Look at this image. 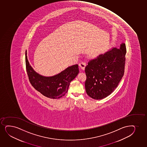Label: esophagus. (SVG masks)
<instances>
[{
    "label": "esophagus",
    "instance_id": "1",
    "mask_svg": "<svg viewBox=\"0 0 147 147\" xmlns=\"http://www.w3.org/2000/svg\"><path fill=\"white\" fill-rule=\"evenodd\" d=\"M79 66H80L81 69L84 70L85 69V66H86V63L84 62H81L80 63V64H79Z\"/></svg>",
    "mask_w": 147,
    "mask_h": 147
}]
</instances>
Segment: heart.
<instances>
[{"label": "heart", "instance_id": "1", "mask_svg": "<svg viewBox=\"0 0 147 147\" xmlns=\"http://www.w3.org/2000/svg\"><path fill=\"white\" fill-rule=\"evenodd\" d=\"M98 55V53L96 52V53H94L93 54V57H96Z\"/></svg>", "mask_w": 147, "mask_h": 147}]
</instances>
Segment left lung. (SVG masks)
<instances>
[{
    "instance_id": "8db88e82",
    "label": "left lung",
    "mask_w": 147,
    "mask_h": 147,
    "mask_svg": "<svg viewBox=\"0 0 147 147\" xmlns=\"http://www.w3.org/2000/svg\"><path fill=\"white\" fill-rule=\"evenodd\" d=\"M126 51L122 43L119 49L113 48L88 62L85 86L89 96L101 100L115 90L124 74Z\"/></svg>"
}]
</instances>
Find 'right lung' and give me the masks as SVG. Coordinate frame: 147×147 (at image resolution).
I'll list each match as a JSON object with an SVG mask.
<instances>
[{"instance_id": "add662e5", "label": "right lung", "mask_w": 147, "mask_h": 147, "mask_svg": "<svg viewBox=\"0 0 147 147\" xmlns=\"http://www.w3.org/2000/svg\"><path fill=\"white\" fill-rule=\"evenodd\" d=\"M26 69L29 80L35 89L45 96L59 98L67 92L71 81L79 73L78 65L69 67L61 73L52 76H44L36 73L29 64L26 51Z\"/></svg>"}]
</instances>
